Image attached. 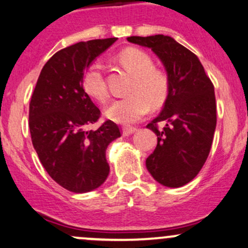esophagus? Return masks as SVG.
I'll use <instances>...</instances> for the list:
<instances>
[{
  "instance_id": "1",
  "label": "esophagus",
  "mask_w": 248,
  "mask_h": 248,
  "mask_svg": "<svg viewBox=\"0 0 248 248\" xmlns=\"http://www.w3.org/2000/svg\"><path fill=\"white\" fill-rule=\"evenodd\" d=\"M136 130H137V129H136V127H134V126H124L123 127V135L124 136H130V135L134 134Z\"/></svg>"
}]
</instances>
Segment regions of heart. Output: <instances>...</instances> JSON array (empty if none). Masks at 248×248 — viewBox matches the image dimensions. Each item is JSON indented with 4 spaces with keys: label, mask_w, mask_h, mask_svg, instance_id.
I'll list each match as a JSON object with an SVG mask.
<instances>
[{
    "label": "heart",
    "mask_w": 248,
    "mask_h": 248,
    "mask_svg": "<svg viewBox=\"0 0 248 248\" xmlns=\"http://www.w3.org/2000/svg\"><path fill=\"white\" fill-rule=\"evenodd\" d=\"M121 65L134 76L129 87V97L114 100L106 108V116L119 124L137 123L150 111V106L158 108L166 103L170 90L169 77L155 67L153 58L142 49L126 48L118 54ZM82 87L93 99L105 103L108 98L103 65L94 61L82 76Z\"/></svg>",
    "instance_id": "obj_1"
}]
</instances>
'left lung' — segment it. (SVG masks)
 <instances>
[{
  "mask_svg": "<svg viewBox=\"0 0 248 248\" xmlns=\"http://www.w3.org/2000/svg\"><path fill=\"white\" fill-rule=\"evenodd\" d=\"M127 41L151 48L170 81L163 110L146 125L157 135L146 168L162 186L182 187L199 174L212 148L217 126L213 82L199 58L170 36H130ZM159 121L166 124L163 129H158Z\"/></svg>",
  "mask_w": 248,
  "mask_h": 248,
  "instance_id": "left-lung-1",
  "label": "left lung"
}]
</instances>
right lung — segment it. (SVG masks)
Instances as JSON below:
<instances>
[{"label": "right lung", "instance_id": "right-lung-1", "mask_svg": "<svg viewBox=\"0 0 248 248\" xmlns=\"http://www.w3.org/2000/svg\"><path fill=\"white\" fill-rule=\"evenodd\" d=\"M117 38L78 42L45 63L29 103V130L40 162L58 185L73 193L100 187L110 172L106 149L121 129L100 117L82 87L84 72Z\"/></svg>", "mask_w": 248, "mask_h": 248}]
</instances>
